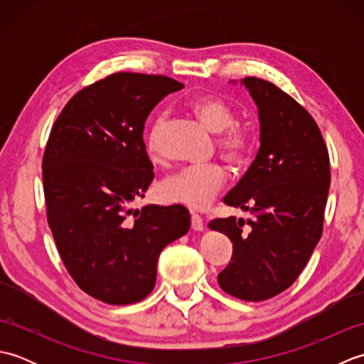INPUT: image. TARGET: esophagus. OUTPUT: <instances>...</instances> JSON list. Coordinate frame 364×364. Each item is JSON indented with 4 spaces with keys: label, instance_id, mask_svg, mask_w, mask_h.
<instances>
[{
    "label": "esophagus",
    "instance_id": "obj_1",
    "mask_svg": "<svg viewBox=\"0 0 364 364\" xmlns=\"http://www.w3.org/2000/svg\"><path fill=\"white\" fill-rule=\"evenodd\" d=\"M191 227L194 231H203V219L198 214H191Z\"/></svg>",
    "mask_w": 364,
    "mask_h": 364
}]
</instances>
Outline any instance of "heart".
Returning <instances> with one entry per match:
<instances>
[{
  "instance_id": "b5f03b06",
  "label": "heart",
  "mask_w": 364,
  "mask_h": 364,
  "mask_svg": "<svg viewBox=\"0 0 364 364\" xmlns=\"http://www.w3.org/2000/svg\"><path fill=\"white\" fill-rule=\"evenodd\" d=\"M198 119L218 137V149L223 161L241 168L250 161L257 145L255 133L236 122V114L225 100L218 95H203L191 103ZM167 127V115L159 114L145 137V151L151 162L162 159L161 136ZM227 175L219 164L194 166L178 170L158 184V196L166 203L184 205L192 210H203L218 197L225 184Z\"/></svg>"
}]
</instances>
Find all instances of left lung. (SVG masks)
I'll return each instance as SVG.
<instances>
[{
  "instance_id": "obj_1",
  "label": "left lung",
  "mask_w": 364,
  "mask_h": 364,
  "mask_svg": "<svg viewBox=\"0 0 364 364\" xmlns=\"http://www.w3.org/2000/svg\"><path fill=\"white\" fill-rule=\"evenodd\" d=\"M258 106L259 150L223 202L250 218L214 219L233 257L218 275L220 288L247 301L288 289L322 236L330 188V159L318 123L275 84L241 81Z\"/></svg>"
}]
</instances>
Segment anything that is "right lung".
<instances>
[{"label": "right lung", "mask_w": 364, "mask_h": 364, "mask_svg": "<svg viewBox=\"0 0 364 364\" xmlns=\"http://www.w3.org/2000/svg\"><path fill=\"white\" fill-rule=\"evenodd\" d=\"M183 84L112 73L80 90L54 122L42 161L46 219L75 283L109 305L145 299L162 249L191 228L181 205L131 210L153 181L144 127Z\"/></svg>", "instance_id": "1"}]
</instances>
